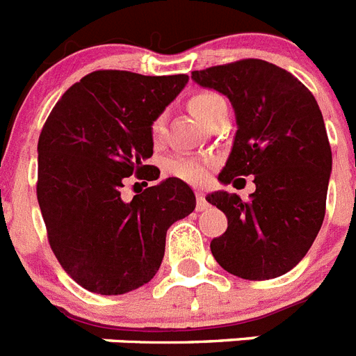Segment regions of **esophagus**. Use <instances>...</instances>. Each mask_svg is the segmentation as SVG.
Wrapping results in <instances>:
<instances>
[{
	"mask_svg": "<svg viewBox=\"0 0 356 356\" xmlns=\"http://www.w3.org/2000/svg\"><path fill=\"white\" fill-rule=\"evenodd\" d=\"M195 197H197V210L199 211L206 210V208H208V202H206V199H204V193H202L201 190H197Z\"/></svg>",
	"mask_w": 356,
	"mask_h": 356,
	"instance_id": "1",
	"label": "esophagus"
}]
</instances>
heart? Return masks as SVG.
<instances>
[{
	"instance_id": "heart-1",
	"label": "heart",
	"mask_w": 356,
	"mask_h": 356,
	"mask_svg": "<svg viewBox=\"0 0 356 356\" xmlns=\"http://www.w3.org/2000/svg\"><path fill=\"white\" fill-rule=\"evenodd\" d=\"M188 108L190 112L195 115L202 124H210L220 112H226L228 106H226V101L220 97L219 94H215V92H197L193 94L190 99H188ZM163 119H155L152 122L150 134L152 139L155 143L159 141L161 137H163ZM210 166L211 163L208 159H199V157H192V155H175L173 159H170L168 163V170L172 175L175 177L183 179L186 183L192 184H202L208 179V173H210Z\"/></svg>"
}]
</instances>
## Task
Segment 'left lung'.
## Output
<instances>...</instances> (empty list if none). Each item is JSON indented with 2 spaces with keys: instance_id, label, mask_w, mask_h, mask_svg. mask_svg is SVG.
Returning a JSON list of instances; mask_svg holds the SVG:
<instances>
[{
  "instance_id": "obj_1",
  "label": "left lung",
  "mask_w": 356,
  "mask_h": 356,
  "mask_svg": "<svg viewBox=\"0 0 356 356\" xmlns=\"http://www.w3.org/2000/svg\"><path fill=\"white\" fill-rule=\"evenodd\" d=\"M192 79L226 95L235 110L237 134L219 181L255 175L250 201L224 190L206 197L228 217L211 255L246 280L288 273L312 248L325 213L331 146L321 108L297 77L262 59L195 70Z\"/></svg>"
}]
</instances>
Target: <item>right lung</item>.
Returning a JSON list of instances; mask_svg holds the SVG:
<instances>
[{"mask_svg": "<svg viewBox=\"0 0 356 356\" xmlns=\"http://www.w3.org/2000/svg\"><path fill=\"white\" fill-rule=\"evenodd\" d=\"M188 83L186 74L95 70L72 85L38 141V202L63 270L92 293L122 295L154 279L166 232L195 210L177 177L121 199L124 179L154 181L152 122Z\"/></svg>", "mask_w": 356, "mask_h": 356, "instance_id": "right-lung-1", "label": "right lung"}]
</instances>
